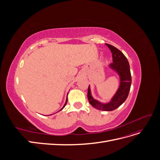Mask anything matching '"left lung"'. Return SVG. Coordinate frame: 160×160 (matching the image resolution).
Returning a JSON list of instances; mask_svg holds the SVG:
<instances>
[{"label":"left lung","mask_w":160,"mask_h":160,"mask_svg":"<svg viewBox=\"0 0 160 160\" xmlns=\"http://www.w3.org/2000/svg\"><path fill=\"white\" fill-rule=\"evenodd\" d=\"M106 45L112 52L113 62L109 65V67L113 70L119 77V88L112 98L107 103H102L93 98L90 85H89L88 97L89 103L95 109L109 111L119 108L128 98L132 84V75L129 62L123 52L112 45L109 44H106Z\"/></svg>","instance_id":"left-lung-1"}]
</instances>
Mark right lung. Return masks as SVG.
<instances>
[{"label": "right lung", "mask_w": 160, "mask_h": 160, "mask_svg": "<svg viewBox=\"0 0 160 160\" xmlns=\"http://www.w3.org/2000/svg\"><path fill=\"white\" fill-rule=\"evenodd\" d=\"M67 99H66V101H65V104H64V105H63V107H62L59 111H61L62 109H63L65 107V105H66V104H67Z\"/></svg>", "instance_id": "add662e5"}]
</instances>
